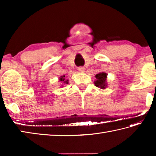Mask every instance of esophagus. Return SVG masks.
I'll list each match as a JSON object with an SVG mask.
<instances>
[{
    "label": "esophagus",
    "mask_w": 156,
    "mask_h": 156,
    "mask_svg": "<svg viewBox=\"0 0 156 156\" xmlns=\"http://www.w3.org/2000/svg\"><path fill=\"white\" fill-rule=\"evenodd\" d=\"M84 67H79L78 68V70L80 72H84Z\"/></svg>",
    "instance_id": "obj_1"
}]
</instances>
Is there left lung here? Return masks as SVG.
<instances>
[{"label": "left lung", "mask_w": 156, "mask_h": 156, "mask_svg": "<svg viewBox=\"0 0 156 156\" xmlns=\"http://www.w3.org/2000/svg\"><path fill=\"white\" fill-rule=\"evenodd\" d=\"M96 80L94 82V85L97 87L100 88L101 89H105L107 87V74L106 72H100L95 76Z\"/></svg>", "instance_id": "8db88e82"}]
</instances>
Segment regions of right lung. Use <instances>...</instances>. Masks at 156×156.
<instances>
[{
  "label": "right lung",
  "mask_w": 156,
  "mask_h": 156,
  "mask_svg": "<svg viewBox=\"0 0 156 156\" xmlns=\"http://www.w3.org/2000/svg\"><path fill=\"white\" fill-rule=\"evenodd\" d=\"M59 81L62 82V83H63V84L60 87H64V84H68V82H69L68 80H66L64 75V76H60V77H59Z\"/></svg>",
  "instance_id": "right-lung-1"
}]
</instances>
